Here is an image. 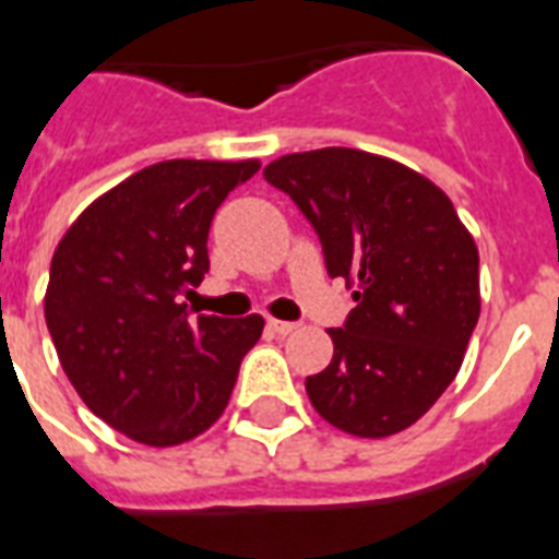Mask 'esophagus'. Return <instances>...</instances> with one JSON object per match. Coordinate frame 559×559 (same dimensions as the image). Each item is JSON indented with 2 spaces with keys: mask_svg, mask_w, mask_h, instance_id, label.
<instances>
[{
  "mask_svg": "<svg viewBox=\"0 0 559 559\" xmlns=\"http://www.w3.org/2000/svg\"><path fill=\"white\" fill-rule=\"evenodd\" d=\"M267 329L276 332V335H292L297 323H292V320H267Z\"/></svg>",
  "mask_w": 559,
  "mask_h": 559,
  "instance_id": "obj_1",
  "label": "esophagus"
}]
</instances>
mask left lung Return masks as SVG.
<instances>
[{"label": "left lung", "mask_w": 559, "mask_h": 559, "mask_svg": "<svg viewBox=\"0 0 559 559\" xmlns=\"http://www.w3.org/2000/svg\"><path fill=\"white\" fill-rule=\"evenodd\" d=\"M262 175L314 227L329 276L356 288L329 329L332 361L306 379L311 405L356 437L408 428L452 384L478 323L473 236L431 180L367 151L288 154Z\"/></svg>", "instance_id": "left-lung-1"}]
</instances>
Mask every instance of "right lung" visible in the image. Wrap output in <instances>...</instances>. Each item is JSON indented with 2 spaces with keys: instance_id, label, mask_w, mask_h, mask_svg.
I'll list each match as a JSON object with an SVG mask.
<instances>
[{
  "instance_id": "right-lung-1",
  "label": "right lung",
  "mask_w": 559,
  "mask_h": 559,
  "mask_svg": "<svg viewBox=\"0 0 559 559\" xmlns=\"http://www.w3.org/2000/svg\"><path fill=\"white\" fill-rule=\"evenodd\" d=\"M257 159H166L90 203L60 239L46 326L95 417L136 443L177 445L224 414L265 320L192 318L183 294L210 271L212 215Z\"/></svg>"
}]
</instances>
